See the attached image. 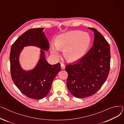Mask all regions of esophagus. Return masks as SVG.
<instances>
[{
  "label": "esophagus",
  "mask_w": 124,
  "mask_h": 124,
  "mask_svg": "<svg viewBox=\"0 0 124 124\" xmlns=\"http://www.w3.org/2000/svg\"><path fill=\"white\" fill-rule=\"evenodd\" d=\"M61 69H64L65 68V66L63 64H61Z\"/></svg>",
  "instance_id": "1"
}]
</instances>
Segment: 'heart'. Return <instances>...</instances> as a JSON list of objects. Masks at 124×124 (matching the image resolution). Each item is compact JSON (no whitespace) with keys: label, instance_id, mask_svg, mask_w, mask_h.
<instances>
[{"label":"heart","instance_id":"heart-1","mask_svg":"<svg viewBox=\"0 0 124 124\" xmlns=\"http://www.w3.org/2000/svg\"><path fill=\"white\" fill-rule=\"evenodd\" d=\"M91 39L86 32L73 31L58 36L56 43L50 47L51 54L55 58L60 56L61 50H64L66 59L70 62L80 60L85 55L89 47Z\"/></svg>","mask_w":124,"mask_h":124}]
</instances>
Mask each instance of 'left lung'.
Returning a JSON list of instances; mask_svg holds the SVG:
<instances>
[{"mask_svg":"<svg viewBox=\"0 0 124 124\" xmlns=\"http://www.w3.org/2000/svg\"><path fill=\"white\" fill-rule=\"evenodd\" d=\"M88 29L94 31L93 47L76 64L65 67L67 88L73 95L80 99L93 95L101 88L110 68L109 44L95 29Z\"/></svg>","mask_w":124,"mask_h":124,"instance_id":"obj_1","label":"left lung"}]
</instances>
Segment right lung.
<instances>
[{"label":"right lung","instance_id":"1","mask_svg":"<svg viewBox=\"0 0 124 124\" xmlns=\"http://www.w3.org/2000/svg\"><path fill=\"white\" fill-rule=\"evenodd\" d=\"M44 28L31 29L26 31L12 44L10 53V72L16 86L25 96L31 99H43L49 93L56 75L61 70L60 63L51 65L46 59L45 51L49 49L48 39ZM33 45L40 48V58L36 67L25 71L19 62L20 52L24 46Z\"/></svg>","mask_w":124,"mask_h":124}]
</instances>
